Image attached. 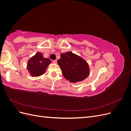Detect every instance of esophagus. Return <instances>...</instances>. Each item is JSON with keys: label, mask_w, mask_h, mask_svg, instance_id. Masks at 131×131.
<instances>
[{"label": "esophagus", "mask_w": 131, "mask_h": 131, "mask_svg": "<svg viewBox=\"0 0 131 131\" xmlns=\"http://www.w3.org/2000/svg\"><path fill=\"white\" fill-rule=\"evenodd\" d=\"M52 62H53V63H54V64H56L57 62V60H53V61H52Z\"/></svg>", "instance_id": "esophagus-1"}]
</instances>
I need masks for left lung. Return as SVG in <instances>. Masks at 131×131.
I'll return each mask as SVG.
<instances>
[{
    "mask_svg": "<svg viewBox=\"0 0 131 131\" xmlns=\"http://www.w3.org/2000/svg\"><path fill=\"white\" fill-rule=\"evenodd\" d=\"M57 63L63 75L70 82L81 81L90 75L88 63L82 58L72 52L62 53Z\"/></svg>",
    "mask_w": 131,
    "mask_h": 131,
    "instance_id": "8db88e82",
    "label": "left lung"
}]
</instances>
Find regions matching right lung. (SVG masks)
Listing matches in <instances>:
<instances>
[{
    "label": "right lung",
    "instance_id": "right-lung-1",
    "mask_svg": "<svg viewBox=\"0 0 131 131\" xmlns=\"http://www.w3.org/2000/svg\"><path fill=\"white\" fill-rule=\"evenodd\" d=\"M51 62L49 58H45L42 54L37 52L28 61L27 69L32 77H39L45 73Z\"/></svg>",
    "mask_w": 131,
    "mask_h": 131
}]
</instances>
